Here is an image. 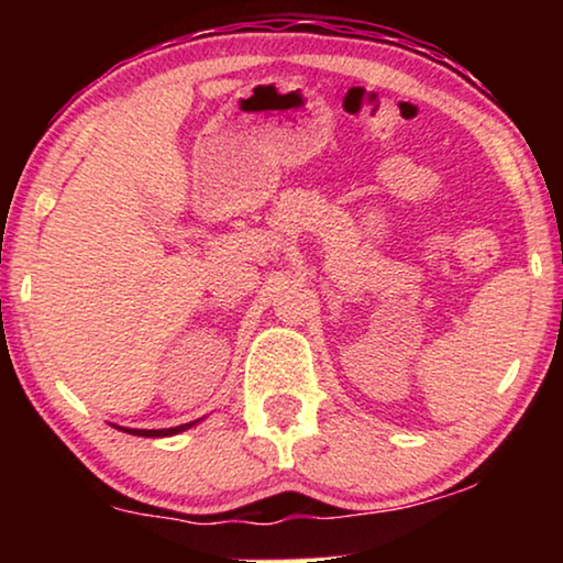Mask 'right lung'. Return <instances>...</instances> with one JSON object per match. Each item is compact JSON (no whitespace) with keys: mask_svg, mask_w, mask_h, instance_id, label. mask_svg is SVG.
I'll return each mask as SVG.
<instances>
[{"mask_svg":"<svg viewBox=\"0 0 563 563\" xmlns=\"http://www.w3.org/2000/svg\"><path fill=\"white\" fill-rule=\"evenodd\" d=\"M199 422V420H195ZM195 422H187V426H176V428H161V430H137V428H120L125 430L130 435H145V438H164V435H176V433H184V430H189Z\"/></svg>","mask_w":563,"mask_h":563,"instance_id":"right-lung-1","label":"right lung"}]
</instances>
